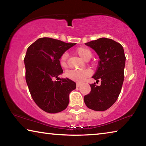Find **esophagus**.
Listing matches in <instances>:
<instances>
[{"instance_id":"1","label":"esophagus","mask_w":146,"mask_h":146,"mask_svg":"<svg viewBox=\"0 0 146 146\" xmlns=\"http://www.w3.org/2000/svg\"><path fill=\"white\" fill-rule=\"evenodd\" d=\"M81 84H82V83H80V82H77L76 83V87H79V86H80Z\"/></svg>"}]
</instances>
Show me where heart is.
Here are the masks:
<instances>
[{"label":"heart","instance_id":"1","mask_svg":"<svg viewBox=\"0 0 146 146\" xmlns=\"http://www.w3.org/2000/svg\"><path fill=\"white\" fill-rule=\"evenodd\" d=\"M77 55L84 60H86L88 57H91V53L88 48L81 47L76 50ZM68 55L67 53H63L60 58V64L62 67H66L67 65V58ZM90 75V72L87 70H70L66 72V75L71 80L82 82L86 78Z\"/></svg>","mask_w":146,"mask_h":146}]
</instances>
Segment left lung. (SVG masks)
I'll return each mask as SVG.
<instances>
[{"label":"left lung","mask_w":146,"mask_h":146,"mask_svg":"<svg viewBox=\"0 0 146 146\" xmlns=\"http://www.w3.org/2000/svg\"><path fill=\"white\" fill-rule=\"evenodd\" d=\"M85 44L92 48L99 57L98 68L92 77L98 82L101 80V84H90V93L84 96V100L88 108L102 111L117 101L120 93L124 78V51L120 44L107 38Z\"/></svg>","instance_id":"left-lung-1"}]
</instances>
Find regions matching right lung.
<instances>
[{
  "mask_svg": "<svg viewBox=\"0 0 146 146\" xmlns=\"http://www.w3.org/2000/svg\"><path fill=\"white\" fill-rule=\"evenodd\" d=\"M75 44L44 37L27 49L24 59L27 85L36 104L47 113L65 110L70 102V93L76 88V83L68 78L53 81L63 73L60 56Z\"/></svg>",
  "mask_w": 146,
  "mask_h": 146,
  "instance_id": "right-lung-1",
  "label": "right lung"
}]
</instances>
